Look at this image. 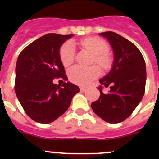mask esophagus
Wrapping results in <instances>:
<instances>
[{
    "mask_svg": "<svg viewBox=\"0 0 159 159\" xmlns=\"http://www.w3.org/2000/svg\"><path fill=\"white\" fill-rule=\"evenodd\" d=\"M80 91L82 92H85L87 91V88H84V87H81V88H80Z\"/></svg>",
    "mask_w": 159,
    "mask_h": 159,
    "instance_id": "1",
    "label": "esophagus"
}]
</instances>
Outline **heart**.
<instances>
[{"label": "heart", "instance_id": "heart-1", "mask_svg": "<svg viewBox=\"0 0 159 159\" xmlns=\"http://www.w3.org/2000/svg\"><path fill=\"white\" fill-rule=\"evenodd\" d=\"M83 48L94 55L93 62L99 64L103 69L111 67V60L107 54L109 50L106 41L99 37H87L80 41ZM60 60L64 67L71 65L75 59V45L72 42H67L61 47L60 51ZM100 68L97 65L82 67L75 65L68 71V76L72 83L80 86H86L100 75Z\"/></svg>", "mask_w": 159, "mask_h": 159}]
</instances>
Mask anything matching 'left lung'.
I'll return each instance as SVG.
<instances>
[{"label": "left lung", "mask_w": 159, "mask_h": 159, "mask_svg": "<svg viewBox=\"0 0 159 159\" xmlns=\"http://www.w3.org/2000/svg\"><path fill=\"white\" fill-rule=\"evenodd\" d=\"M99 35L109 41L114 52L111 71L99 80L100 95L91 104L97 116L109 123L124 121L139 104L145 92L147 71L145 60L137 47L130 40L113 32ZM104 86H110L107 94Z\"/></svg>", "instance_id": "8db88e82"}]
</instances>
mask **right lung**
<instances>
[{
	"label": "right lung",
	"instance_id": "obj_1",
	"mask_svg": "<svg viewBox=\"0 0 159 159\" xmlns=\"http://www.w3.org/2000/svg\"><path fill=\"white\" fill-rule=\"evenodd\" d=\"M72 36L48 33L29 44L18 57L15 92L25 113L37 123H50L58 119L80 92L70 82L60 87L52 81L56 78L67 81L60 49Z\"/></svg>",
	"mask_w": 159,
	"mask_h": 159
}]
</instances>
